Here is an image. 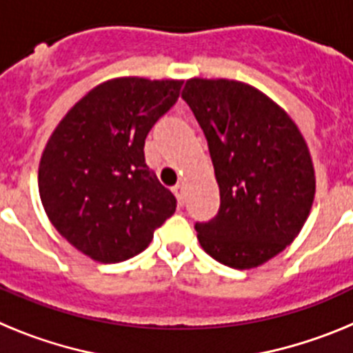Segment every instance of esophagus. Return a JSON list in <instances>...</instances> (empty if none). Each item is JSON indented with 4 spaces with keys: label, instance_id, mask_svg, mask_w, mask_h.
I'll use <instances>...</instances> for the list:
<instances>
[{
    "label": "esophagus",
    "instance_id": "1",
    "mask_svg": "<svg viewBox=\"0 0 353 353\" xmlns=\"http://www.w3.org/2000/svg\"><path fill=\"white\" fill-rule=\"evenodd\" d=\"M173 194L176 196V201H179L180 207H183V203H185V194H183V185H182V183H179V185L173 187Z\"/></svg>",
    "mask_w": 353,
    "mask_h": 353
}]
</instances>
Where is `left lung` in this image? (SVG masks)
I'll use <instances>...</instances> for the list:
<instances>
[{
  "label": "left lung",
  "mask_w": 353,
  "mask_h": 353,
  "mask_svg": "<svg viewBox=\"0 0 353 353\" xmlns=\"http://www.w3.org/2000/svg\"><path fill=\"white\" fill-rule=\"evenodd\" d=\"M182 99L208 143L221 207L196 223L201 248L232 269H252L293 242L314 198L310 150L292 118L249 84L191 79Z\"/></svg>",
  "instance_id": "8db88e82"
}]
</instances>
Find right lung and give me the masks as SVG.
<instances>
[{
    "instance_id": "right-lung-1",
    "label": "right lung",
    "mask_w": 353,
    "mask_h": 353,
    "mask_svg": "<svg viewBox=\"0 0 353 353\" xmlns=\"http://www.w3.org/2000/svg\"><path fill=\"white\" fill-rule=\"evenodd\" d=\"M180 88V81H108L83 97L49 138L39 168L40 199L52 226L86 256L129 260L174 214L176 198L146 166L143 148Z\"/></svg>"
}]
</instances>
